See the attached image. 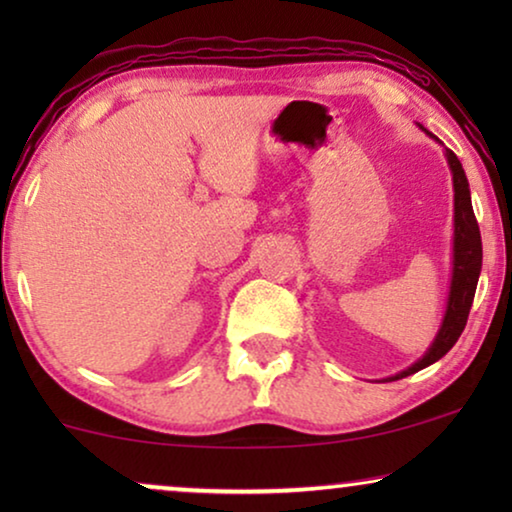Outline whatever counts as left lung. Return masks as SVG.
Instances as JSON below:
<instances>
[{
	"label": "left lung",
	"mask_w": 512,
	"mask_h": 512,
	"mask_svg": "<svg viewBox=\"0 0 512 512\" xmlns=\"http://www.w3.org/2000/svg\"><path fill=\"white\" fill-rule=\"evenodd\" d=\"M447 163L452 167L454 179V270H452V286H450V300H447V312L443 319V326L433 340L429 352L419 359L415 366H410L403 373L391 377V380H403L417 370H422L431 363L450 352L459 335L464 333L468 312H471L475 286H478L480 268H482V240L480 228L475 221L473 205H471V191H468V179L461 167L459 158L447 149Z\"/></svg>",
	"instance_id": "left-lung-1"
}]
</instances>
